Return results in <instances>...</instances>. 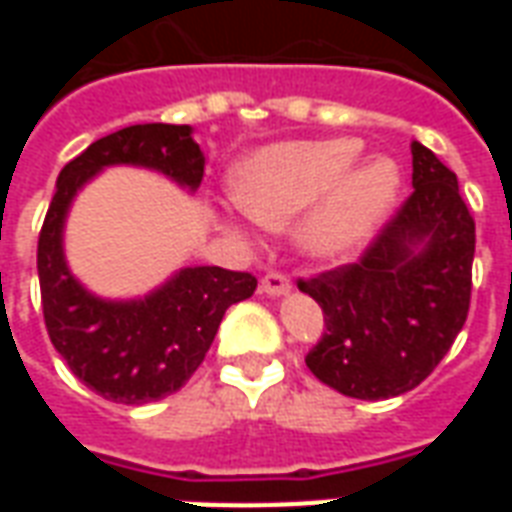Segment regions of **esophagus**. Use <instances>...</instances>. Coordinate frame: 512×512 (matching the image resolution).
<instances>
[{
  "mask_svg": "<svg viewBox=\"0 0 512 512\" xmlns=\"http://www.w3.org/2000/svg\"><path fill=\"white\" fill-rule=\"evenodd\" d=\"M260 288H263V293H268V296H285L290 290V277L288 274H282V271H268L266 277H263V282H260Z\"/></svg>",
  "mask_w": 512,
  "mask_h": 512,
  "instance_id": "34e87169",
  "label": "esophagus"
}]
</instances>
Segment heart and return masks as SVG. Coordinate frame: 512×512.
I'll list each match as a JSON object with an SVG mask.
<instances>
[{
    "label": "heart",
    "instance_id": "1",
    "mask_svg": "<svg viewBox=\"0 0 512 512\" xmlns=\"http://www.w3.org/2000/svg\"><path fill=\"white\" fill-rule=\"evenodd\" d=\"M362 142L312 139L263 147L233 172L238 208L257 224L279 230L304 216L301 246L321 260L354 255L395 208L400 169L389 158L353 164Z\"/></svg>",
    "mask_w": 512,
    "mask_h": 512
}]
</instances>
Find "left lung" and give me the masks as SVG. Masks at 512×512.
I'll use <instances>...</instances> for the list:
<instances>
[{
    "label": "left lung",
    "instance_id": "8db88e82",
    "mask_svg": "<svg viewBox=\"0 0 512 512\" xmlns=\"http://www.w3.org/2000/svg\"><path fill=\"white\" fill-rule=\"evenodd\" d=\"M414 191L362 257L299 290L321 304L326 332L312 376L359 400L411 392L436 370L469 315L474 219L455 172L411 142Z\"/></svg>",
    "mask_w": 512,
    "mask_h": 512
}]
</instances>
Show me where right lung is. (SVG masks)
Here are the masks:
<instances>
[{"mask_svg":"<svg viewBox=\"0 0 512 512\" xmlns=\"http://www.w3.org/2000/svg\"><path fill=\"white\" fill-rule=\"evenodd\" d=\"M112 164L164 172L194 191L205 156L191 126L120 128L62 167L38 238L43 321L51 345L95 395L139 406L178 392L211 348L227 307L249 299L257 279L219 266L183 268L145 299L106 301L84 290L62 255V224L76 191Z\"/></svg>","mask_w":512,"mask_h":512,"instance_id":"1","label":"right lung"}]
</instances>
